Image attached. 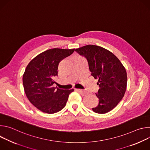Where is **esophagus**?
Segmentation results:
<instances>
[{"mask_svg": "<svg viewBox=\"0 0 150 150\" xmlns=\"http://www.w3.org/2000/svg\"><path fill=\"white\" fill-rule=\"evenodd\" d=\"M77 91H78V92H79L80 93H81V94L82 95V96H85L87 94V91H83V90H81V89H75Z\"/></svg>", "mask_w": 150, "mask_h": 150, "instance_id": "34e87169", "label": "esophagus"}]
</instances>
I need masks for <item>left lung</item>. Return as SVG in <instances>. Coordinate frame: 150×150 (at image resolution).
I'll use <instances>...</instances> for the list:
<instances>
[{"label":"left lung","instance_id":"8db88e82","mask_svg":"<svg viewBox=\"0 0 150 150\" xmlns=\"http://www.w3.org/2000/svg\"><path fill=\"white\" fill-rule=\"evenodd\" d=\"M87 58L91 75L97 79L100 88L96 94L98 105L93 112L106 113L118 104L123 97L127 86V73L120 60L102 47L88 45L75 49Z\"/></svg>","mask_w":150,"mask_h":150}]
</instances>
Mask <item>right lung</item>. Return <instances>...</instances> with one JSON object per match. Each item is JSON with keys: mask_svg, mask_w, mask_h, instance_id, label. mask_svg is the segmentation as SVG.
I'll use <instances>...</instances> for the list:
<instances>
[{"mask_svg": "<svg viewBox=\"0 0 150 150\" xmlns=\"http://www.w3.org/2000/svg\"><path fill=\"white\" fill-rule=\"evenodd\" d=\"M74 50L49 49L38 54L28 64L23 77L24 91L29 101L41 112L52 114L60 111L65 106L69 95L74 91L53 87L60 62Z\"/></svg>", "mask_w": 150, "mask_h": 150, "instance_id": "add662e5", "label": "right lung"}]
</instances>
